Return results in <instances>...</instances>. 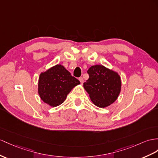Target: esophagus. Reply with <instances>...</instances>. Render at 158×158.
Returning a JSON list of instances; mask_svg holds the SVG:
<instances>
[{"mask_svg": "<svg viewBox=\"0 0 158 158\" xmlns=\"http://www.w3.org/2000/svg\"><path fill=\"white\" fill-rule=\"evenodd\" d=\"M79 81H80V82H81V83H83V82H84V79H83V78L82 77H79Z\"/></svg>", "mask_w": 158, "mask_h": 158, "instance_id": "1", "label": "esophagus"}]
</instances>
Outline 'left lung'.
Here are the masks:
<instances>
[{"label":"left lung","mask_w":158,"mask_h":158,"mask_svg":"<svg viewBox=\"0 0 158 158\" xmlns=\"http://www.w3.org/2000/svg\"><path fill=\"white\" fill-rule=\"evenodd\" d=\"M87 73L89 77L83 83V87L92 102L99 107H106L114 103L121 91L119 75L98 64L91 67Z\"/></svg>","instance_id":"obj_1"}]
</instances>
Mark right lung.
<instances>
[{
	"label": "right lung",
	"mask_w": 158,
	"mask_h": 158,
	"mask_svg": "<svg viewBox=\"0 0 158 158\" xmlns=\"http://www.w3.org/2000/svg\"><path fill=\"white\" fill-rule=\"evenodd\" d=\"M79 83L63 66L56 64L40 75L39 94L44 103L56 107L64 102L69 93Z\"/></svg>",
	"instance_id": "right-lung-1"
}]
</instances>
